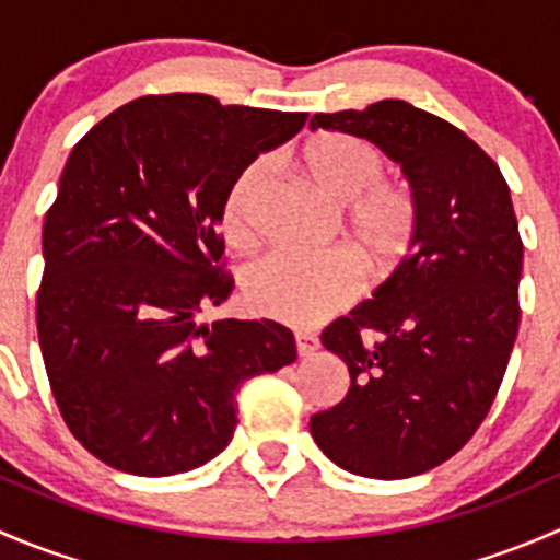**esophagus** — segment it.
Masks as SVG:
<instances>
[{
	"mask_svg": "<svg viewBox=\"0 0 560 560\" xmlns=\"http://www.w3.org/2000/svg\"><path fill=\"white\" fill-rule=\"evenodd\" d=\"M295 347H298V354H301V358H312L316 349H319V338L312 336V332H298Z\"/></svg>",
	"mask_w": 560,
	"mask_h": 560,
	"instance_id": "1",
	"label": "esophagus"
}]
</instances>
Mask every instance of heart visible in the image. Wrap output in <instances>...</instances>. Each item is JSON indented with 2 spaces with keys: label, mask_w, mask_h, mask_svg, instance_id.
<instances>
[{
  "label": "heart",
  "mask_w": 560,
  "mask_h": 560,
  "mask_svg": "<svg viewBox=\"0 0 560 560\" xmlns=\"http://www.w3.org/2000/svg\"><path fill=\"white\" fill-rule=\"evenodd\" d=\"M301 165L312 184L347 206L343 233L371 281H387L411 252L420 228L415 191L387 180V160L369 140L347 132H319L301 149ZM265 180V162H248L235 175L222 208L228 241L252 235V206ZM358 292V276L341 252L301 254L276 248L254 259L244 273V298L257 314L287 325H316L347 306Z\"/></svg>",
  "instance_id": "b5f03b06"
}]
</instances>
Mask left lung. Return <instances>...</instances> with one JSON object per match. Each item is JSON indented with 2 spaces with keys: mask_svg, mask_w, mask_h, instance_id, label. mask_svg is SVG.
I'll return each mask as SVG.
<instances>
[{
  "mask_svg": "<svg viewBox=\"0 0 560 560\" xmlns=\"http://www.w3.org/2000/svg\"><path fill=\"white\" fill-rule=\"evenodd\" d=\"M319 127L371 140L398 162L420 228L374 298L322 332L347 363L349 393L308 428L347 471L415 477L482 425L515 347L523 241L510 186L466 132L404 100L316 113Z\"/></svg>",
  "mask_w": 560,
  "mask_h": 560,
  "instance_id": "1",
  "label": "left lung"
}]
</instances>
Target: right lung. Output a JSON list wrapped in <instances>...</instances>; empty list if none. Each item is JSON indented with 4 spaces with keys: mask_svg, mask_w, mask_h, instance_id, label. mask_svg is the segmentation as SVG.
<instances>
[{
    "mask_svg": "<svg viewBox=\"0 0 560 560\" xmlns=\"http://www.w3.org/2000/svg\"><path fill=\"white\" fill-rule=\"evenodd\" d=\"M306 118L149 94L72 149L43 224L37 338L67 428L107 466H202L233 439L235 389L298 358L279 322L197 314L233 292L217 228L235 175Z\"/></svg>",
    "mask_w": 560,
    "mask_h": 560,
    "instance_id": "1",
    "label": "right lung"
}]
</instances>
